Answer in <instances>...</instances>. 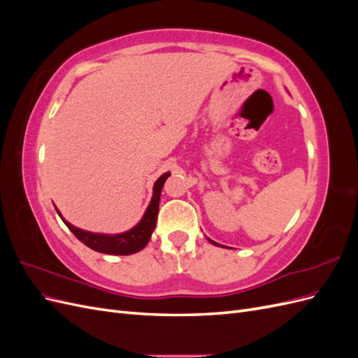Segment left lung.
<instances>
[{"mask_svg": "<svg viewBox=\"0 0 358 358\" xmlns=\"http://www.w3.org/2000/svg\"><path fill=\"white\" fill-rule=\"evenodd\" d=\"M209 242H210V243H213V245H218V243H216V242H213V241H210V239H209ZM218 246H221V245H218Z\"/></svg>", "mask_w": 358, "mask_h": 358, "instance_id": "1", "label": "left lung"}]
</instances>
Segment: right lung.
Listing matches in <instances>:
<instances>
[{
  "mask_svg": "<svg viewBox=\"0 0 358 358\" xmlns=\"http://www.w3.org/2000/svg\"><path fill=\"white\" fill-rule=\"evenodd\" d=\"M170 176V173H164L154 185V196L152 200H150L148 209L143 215L142 221H140L136 227H133L131 230H128L121 234H100V233H91V231H85L78 229V227L71 225L66 220L62 218L61 213V220L64 221L70 231L78 237V239L85 243L88 248L94 249L96 252L101 254H110V255H129V254H136L148 245L150 234L155 230V224H157V216H158V209H159V197H161V189L164 187V183L167 178Z\"/></svg>",
  "mask_w": 358,
  "mask_h": 358,
  "instance_id": "right-lung-1",
  "label": "right lung"
}]
</instances>
